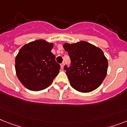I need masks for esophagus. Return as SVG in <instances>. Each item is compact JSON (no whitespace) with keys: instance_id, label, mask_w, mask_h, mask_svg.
Masks as SVG:
<instances>
[{"instance_id":"34e87169","label":"esophagus","mask_w":127,"mask_h":127,"mask_svg":"<svg viewBox=\"0 0 127 127\" xmlns=\"http://www.w3.org/2000/svg\"><path fill=\"white\" fill-rule=\"evenodd\" d=\"M64 63H63L61 64V68L62 69V70H63L64 69Z\"/></svg>"}]
</instances>
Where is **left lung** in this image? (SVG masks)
<instances>
[{
	"label": "left lung",
	"instance_id": "8db88e82",
	"mask_svg": "<svg viewBox=\"0 0 127 127\" xmlns=\"http://www.w3.org/2000/svg\"><path fill=\"white\" fill-rule=\"evenodd\" d=\"M63 48L71 59V66H65L64 70L72 87L87 93L99 87L108 69V61L103 51L86 41L64 43Z\"/></svg>",
	"mask_w": 127,
	"mask_h": 127
}]
</instances>
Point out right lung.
<instances>
[{"mask_svg":"<svg viewBox=\"0 0 127 127\" xmlns=\"http://www.w3.org/2000/svg\"><path fill=\"white\" fill-rule=\"evenodd\" d=\"M54 44L39 39L20 49L15 57L18 79L28 89L40 91L48 87L58 75L60 65L51 52Z\"/></svg>","mask_w":127,"mask_h":127,"instance_id":"obj_1","label":"right lung"}]
</instances>
